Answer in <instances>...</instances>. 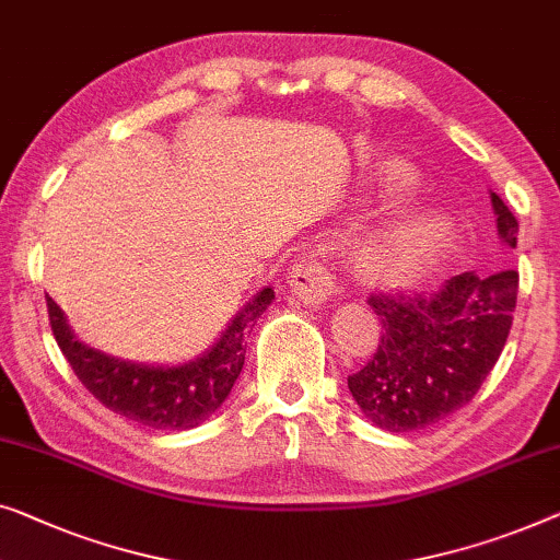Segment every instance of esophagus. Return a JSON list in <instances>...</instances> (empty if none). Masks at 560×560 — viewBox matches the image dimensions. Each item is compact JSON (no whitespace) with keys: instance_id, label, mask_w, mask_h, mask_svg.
Returning a JSON list of instances; mask_svg holds the SVG:
<instances>
[{"instance_id":"34e87169","label":"esophagus","mask_w":560,"mask_h":560,"mask_svg":"<svg viewBox=\"0 0 560 560\" xmlns=\"http://www.w3.org/2000/svg\"><path fill=\"white\" fill-rule=\"evenodd\" d=\"M290 288H293V295L300 300V303L311 305V307H320L328 303L330 290H334V278L326 270V265L313 260V257H303L293 265L290 270Z\"/></svg>"}]
</instances>
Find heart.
I'll list each match as a JSON object with an SVG mask.
<instances>
[{"label":"heart","mask_w":560,"mask_h":560,"mask_svg":"<svg viewBox=\"0 0 560 560\" xmlns=\"http://www.w3.org/2000/svg\"><path fill=\"white\" fill-rule=\"evenodd\" d=\"M384 189L392 197H407L415 191V176L404 168H394L386 174ZM447 240L450 226L440 217H401L363 245L361 265L371 278L384 285H411L432 270Z\"/></svg>","instance_id":"b5f03b06"}]
</instances>
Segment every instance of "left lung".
<instances>
[{
  "instance_id": "1",
  "label": "left lung",
  "mask_w": 560,
  "mask_h": 560,
  "mask_svg": "<svg viewBox=\"0 0 560 560\" xmlns=\"http://www.w3.org/2000/svg\"><path fill=\"white\" fill-rule=\"evenodd\" d=\"M490 201L500 240L515 247L517 220L495 191ZM515 300V270L462 272L429 298L371 295L381 340L374 359L348 376L359 409L386 432H415L465 407L505 348Z\"/></svg>"
}]
</instances>
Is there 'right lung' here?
<instances>
[{"label":"right lung","instance_id":"obj_1","mask_svg":"<svg viewBox=\"0 0 560 560\" xmlns=\"http://www.w3.org/2000/svg\"><path fill=\"white\" fill-rule=\"evenodd\" d=\"M272 300V288H262L226 323L212 348L176 366L136 363L91 348L75 336L52 298H47V313L65 359L105 409L143 427L176 432L199 427L222 407L245 366V338Z\"/></svg>","mask_w":560,"mask_h":560}]
</instances>
